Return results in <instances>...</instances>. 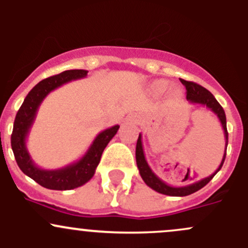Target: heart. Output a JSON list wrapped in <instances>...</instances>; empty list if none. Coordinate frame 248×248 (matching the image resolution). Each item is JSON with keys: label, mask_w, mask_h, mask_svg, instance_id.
I'll list each match as a JSON object with an SVG mask.
<instances>
[{"label": "heart", "mask_w": 248, "mask_h": 248, "mask_svg": "<svg viewBox=\"0 0 248 248\" xmlns=\"http://www.w3.org/2000/svg\"><path fill=\"white\" fill-rule=\"evenodd\" d=\"M169 87H170V82L167 81V80H156V81L152 84V90L158 94L164 93ZM180 94H181V92H180V90L177 89H175L174 91L171 92V96L174 97V98H177Z\"/></svg>", "instance_id": "obj_1"}]
</instances>
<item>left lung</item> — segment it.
Wrapping results in <instances>:
<instances>
[{
    "instance_id": "left-lung-1",
    "label": "left lung",
    "mask_w": 248,
    "mask_h": 248,
    "mask_svg": "<svg viewBox=\"0 0 248 248\" xmlns=\"http://www.w3.org/2000/svg\"><path fill=\"white\" fill-rule=\"evenodd\" d=\"M182 84L186 86L187 90V101L191 104H201V106L206 107L218 117V120L221 121L222 128L224 131V138H226V150H224L223 158H222L221 164H219L218 169L211 174L210 176L205 177V179L199 180V181L193 182V184L186 185V186L181 187H175L170 186V185L166 184L163 180L159 179L152 169L150 168V166L147 164L146 159H145L144 155V149H142V142H141V134H139L138 141H137V147H136V159H137V166H138L140 176L144 180L145 184L152 188L154 191L158 192L161 194H166V196L170 197H185L189 196V194L194 193V192L199 191V189L202 188L205 185L209 184L211 181L212 177L219 171V169L222 168L224 163V159H226L227 155V145H228V132H227V120H226V114H224V110L221 107V104L216 101V98L214 97V94L210 91H207L205 87L201 86V85L196 84V82L192 81H186V80L181 79Z\"/></svg>"
}]
</instances>
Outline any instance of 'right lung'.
<instances>
[{
    "label": "right lung",
    "instance_id": "right-lung-1",
    "mask_svg": "<svg viewBox=\"0 0 248 248\" xmlns=\"http://www.w3.org/2000/svg\"><path fill=\"white\" fill-rule=\"evenodd\" d=\"M86 76L87 71L85 69H71V71H64L57 76L42 80L29 92L19 111L16 112L13 133L11 137L12 150H13L16 161L25 175L31 177L37 184L46 188L66 191V189L77 188L90 181L96 172V168L101 161L104 149L120 128L119 124H115L101 132L92 141L86 154L79 161L69 166L61 169H54V170H46L36 166L26 147V139L36 119L39 106L47 94L56 90L57 87L72 80L81 79Z\"/></svg>",
    "mask_w": 248,
    "mask_h": 248
}]
</instances>
